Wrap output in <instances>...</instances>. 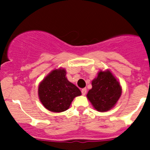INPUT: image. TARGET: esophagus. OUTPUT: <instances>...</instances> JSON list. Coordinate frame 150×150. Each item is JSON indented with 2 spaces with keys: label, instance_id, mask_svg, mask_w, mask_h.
Wrapping results in <instances>:
<instances>
[{
  "label": "esophagus",
  "instance_id": "34e87169",
  "mask_svg": "<svg viewBox=\"0 0 150 150\" xmlns=\"http://www.w3.org/2000/svg\"><path fill=\"white\" fill-rule=\"evenodd\" d=\"M81 91H82V94H83V95H85L86 94V88H83V89L81 90Z\"/></svg>",
  "mask_w": 150,
  "mask_h": 150
}]
</instances>
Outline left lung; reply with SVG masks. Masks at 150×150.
I'll list each match as a JSON object with an SVG mask.
<instances>
[{"mask_svg": "<svg viewBox=\"0 0 150 150\" xmlns=\"http://www.w3.org/2000/svg\"><path fill=\"white\" fill-rule=\"evenodd\" d=\"M91 86L92 88L86 96L94 108L99 112L112 109L121 96L120 82L109 70L99 71L97 77L91 82Z\"/></svg>", "mask_w": 150, "mask_h": 150, "instance_id": "left-lung-1", "label": "left lung"}]
</instances>
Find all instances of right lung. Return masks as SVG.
<instances>
[{
  "label": "right lung",
  "instance_id": "right-lung-1",
  "mask_svg": "<svg viewBox=\"0 0 150 150\" xmlns=\"http://www.w3.org/2000/svg\"><path fill=\"white\" fill-rule=\"evenodd\" d=\"M40 100L51 112L65 111L81 91L67 80L64 68L55 69L44 78L38 86Z\"/></svg>",
  "mask_w": 150,
  "mask_h": 150
}]
</instances>
